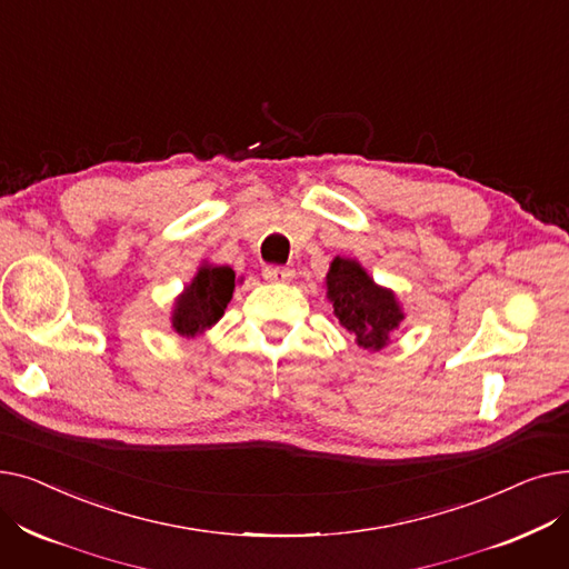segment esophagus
I'll return each mask as SVG.
<instances>
[{
    "label": "esophagus",
    "mask_w": 569,
    "mask_h": 569,
    "mask_svg": "<svg viewBox=\"0 0 569 569\" xmlns=\"http://www.w3.org/2000/svg\"><path fill=\"white\" fill-rule=\"evenodd\" d=\"M262 277L267 281H290L295 277L292 267H281V264H267L262 269Z\"/></svg>",
    "instance_id": "1"
}]
</instances>
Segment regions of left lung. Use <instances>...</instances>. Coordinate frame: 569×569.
<instances>
[{
    "label": "left lung",
    "instance_id": "left-lung-1",
    "mask_svg": "<svg viewBox=\"0 0 569 569\" xmlns=\"http://www.w3.org/2000/svg\"><path fill=\"white\" fill-rule=\"evenodd\" d=\"M327 297L335 305L341 327L367 350L382 348L403 320L395 292L376 286L355 260L335 258L327 274Z\"/></svg>",
    "mask_w": 569,
    "mask_h": 569
}]
</instances>
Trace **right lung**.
Listing matches in <instances>:
<instances>
[{
  "instance_id": "add662e5",
  "label": "right lung",
  "mask_w": 569,
  "mask_h": 569,
  "mask_svg": "<svg viewBox=\"0 0 569 569\" xmlns=\"http://www.w3.org/2000/svg\"><path fill=\"white\" fill-rule=\"evenodd\" d=\"M234 272L230 267H202L179 297L172 313V327L177 335L196 337L212 327L232 300Z\"/></svg>"
}]
</instances>
